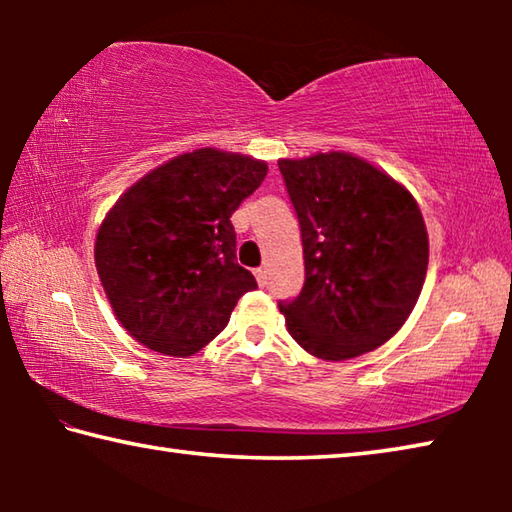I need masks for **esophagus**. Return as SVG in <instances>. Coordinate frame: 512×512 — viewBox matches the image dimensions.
Returning <instances> with one entry per match:
<instances>
[{
	"label": "esophagus",
	"mask_w": 512,
	"mask_h": 512,
	"mask_svg": "<svg viewBox=\"0 0 512 512\" xmlns=\"http://www.w3.org/2000/svg\"><path fill=\"white\" fill-rule=\"evenodd\" d=\"M255 277H257L259 287H264V284H266V268H257V271H255Z\"/></svg>",
	"instance_id": "esophagus-1"
}]
</instances>
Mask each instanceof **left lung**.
Here are the masks:
<instances>
[{"label": "left lung", "mask_w": 512, "mask_h": 512, "mask_svg": "<svg viewBox=\"0 0 512 512\" xmlns=\"http://www.w3.org/2000/svg\"><path fill=\"white\" fill-rule=\"evenodd\" d=\"M296 207L305 287L280 302L302 350L345 361L384 345L411 316L429 235L409 189L345 151L277 160Z\"/></svg>", "instance_id": "1"}]
</instances>
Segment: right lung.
Instances as JSON below:
<instances>
[{
  "label": "right lung",
  "instance_id": "1",
  "mask_svg": "<svg viewBox=\"0 0 512 512\" xmlns=\"http://www.w3.org/2000/svg\"><path fill=\"white\" fill-rule=\"evenodd\" d=\"M268 164L196 149L151 169L101 221L94 264L117 320L135 341L187 359L228 325L246 291L230 216L262 185Z\"/></svg>",
  "mask_w": 512,
  "mask_h": 512
}]
</instances>
